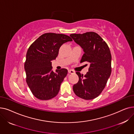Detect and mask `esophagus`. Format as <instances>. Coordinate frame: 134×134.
Wrapping results in <instances>:
<instances>
[{"mask_svg": "<svg viewBox=\"0 0 134 134\" xmlns=\"http://www.w3.org/2000/svg\"><path fill=\"white\" fill-rule=\"evenodd\" d=\"M68 73H71V74H74V73H75V72L74 71H73V70H72V69H69L68 70Z\"/></svg>", "mask_w": 134, "mask_h": 134, "instance_id": "esophagus-1", "label": "esophagus"}]
</instances>
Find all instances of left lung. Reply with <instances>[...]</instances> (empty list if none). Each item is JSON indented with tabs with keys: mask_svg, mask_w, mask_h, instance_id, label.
<instances>
[{
	"mask_svg": "<svg viewBox=\"0 0 134 134\" xmlns=\"http://www.w3.org/2000/svg\"><path fill=\"white\" fill-rule=\"evenodd\" d=\"M74 41L83 49L80 62L90 63L85 75L76 72L79 81L73 87L75 94L85 100L93 99L105 88L111 73V55L107 44L94 32L70 35Z\"/></svg>",
	"mask_w": 134,
	"mask_h": 134,
	"instance_id": "obj_1",
	"label": "left lung"
}]
</instances>
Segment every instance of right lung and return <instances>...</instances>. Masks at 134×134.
Here are the masks:
<instances>
[{
    "mask_svg": "<svg viewBox=\"0 0 134 134\" xmlns=\"http://www.w3.org/2000/svg\"><path fill=\"white\" fill-rule=\"evenodd\" d=\"M72 41L64 34L46 33L40 36L29 48L24 69L26 83L34 96L38 99H52L59 92L60 85L67 74V69L52 70V61L57 57L60 47Z\"/></svg>",
    "mask_w": 134,
    "mask_h": 134,
    "instance_id": "right-lung-1",
    "label": "right lung"
}]
</instances>
